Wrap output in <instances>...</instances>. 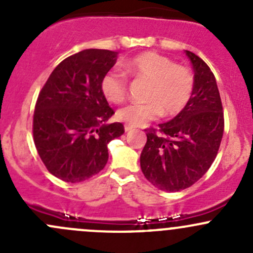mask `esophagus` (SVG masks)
Wrapping results in <instances>:
<instances>
[{"label": "esophagus", "instance_id": "34e87169", "mask_svg": "<svg viewBox=\"0 0 253 253\" xmlns=\"http://www.w3.org/2000/svg\"><path fill=\"white\" fill-rule=\"evenodd\" d=\"M134 127H132V126H129V125H125V131L126 132H128V131H132V129H133Z\"/></svg>", "mask_w": 253, "mask_h": 253}]
</instances>
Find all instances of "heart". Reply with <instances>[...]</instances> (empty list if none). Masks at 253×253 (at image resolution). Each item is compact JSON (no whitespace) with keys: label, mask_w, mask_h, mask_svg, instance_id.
Masks as SVG:
<instances>
[{"label":"heart","mask_w":253,"mask_h":253,"mask_svg":"<svg viewBox=\"0 0 253 253\" xmlns=\"http://www.w3.org/2000/svg\"><path fill=\"white\" fill-rule=\"evenodd\" d=\"M125 70L134 78L149 82L145 99L148 103L129 104L117 111V119L132 127L143 126L167 116L180 114L190 101L193 91V75L186 66L160 53L147 51L125 63ZM103 95L112 104H121L127 96V78L117 70H110L100 81Z\"/></svg>","instance_id":"heart-1"}]
</instances>
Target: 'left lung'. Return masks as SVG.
<instances>
[{
    "mask_svg": "<svg viewBox=\"0 0 253 253\" xmlns=\"http://www.w3.org/2000/svg\"><path fill=\"white\" fill-rule=\"evenodd\" d=\"M193 91L190 101L169 122L150 128L141 153L145 178L162 191L177 192L197 182L213 164L224 132V114L215 77L191 51Z\"/></svg>",
    "mask_w": 253,
    "mask_h": 253,
    "instance_id": "left-lung-1",
    "label": "left lung"
}]
</instances>
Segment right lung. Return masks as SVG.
<instances>
[{
	"instance_id": "1",
	"label": "right lung",
	"mask_w": 253,
	"mask_h": 253,
	"mask_svg": "<svg viewBox=\"0 0 253 253\" xmlns=\"http://www.w3.org/2000/svg\"><path fill=\"white\" fill-rule=\"evenodd\" d=\"M119 52L86 48L65 58L38 96L33 136L46 169L66 182H81L104 169L108 143L122 136L124 125L106 124L115 114L100 81Z\"/></svg>"
}]
</instances>
